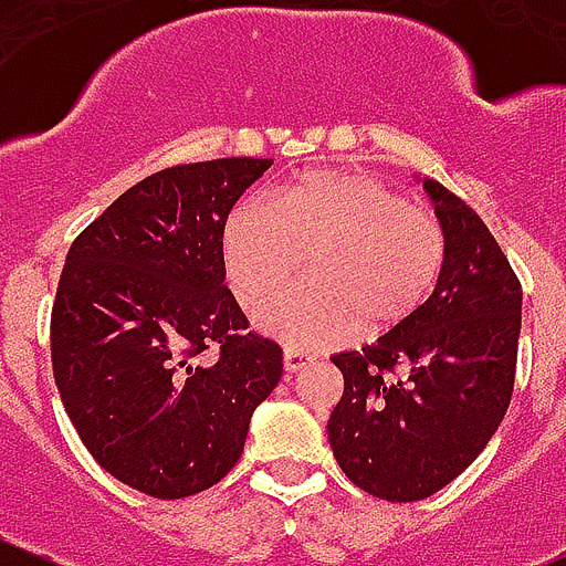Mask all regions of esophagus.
I'll use <instances>...</instances> for the list:
<instances>
[{"mask_svg":"<svg viewBox=\"0 0 566 566\" xmlns=\"http://www.w3.org/2000/svg\"><path fill=\"white\" fill-rule=\"evenodd\" d=\"M313 360H315V355L304 353V349H293V346H287V349H284V369H287L290 375H293V371L307 369Z\"/></svg>","mask_w":566,"mask_h":566,"instance_id":"34e87169","label":"esophagus"}]
</instances>
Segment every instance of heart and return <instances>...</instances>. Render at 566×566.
<instances>
[{
    "instance_id": "b5f03b06",
    "label": "heart",
    "mask_w": 566,
    "mask_h": 566,
    "mask_svg": "<svg viewBox=\"0 0 566 566\" xmlns=\"http://www.w3.org/2000/svg\"><path fill=\"white\" fill-rule=\"evenodd\" d=\"M304 255L308 279L256 313L259 329L295 349L409 321L440 282L446 233L366 171H307L271 202L245 200L228 213L222 264L242 307L263 304Z\"/></svg>"
}]
</instances>
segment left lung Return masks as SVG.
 I'll return each instance as SVG.
<instances>
[{
  "label": "left lung",
  "mask_w": 566,
  "mask_h": 566,
  "mask_svg": "<svg viewBox=\"0 0 566 566\" xmlns=\"http://www.w3.org/2000/svg\"><path fill=\"white\" fill-rule=\"evenodd\" d=\"M446 233L434 293L371 346L333 355L344 395L327 437L349 482L417 502L457 480L505 417L516 375L522 284L480 213L422 180Z\"/></svg>",
  "instance_id": "left-lung-1"
}]
</instances>
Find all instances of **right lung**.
Segmentation results:
<instances>
[{"mask_svg":"<svg viewBox=\"0 0 566 566\" xmlns=\"http://www.w3.org/2000/svg\"><path fill=\"white\" fill-rule=\"evenodd\" d=\"M271 166L222 157L157 171L67 253L50 318L61 403L95 462L146 496L217 485L282 378V346L245 333L222 264L228 213Z\"/></svg>","mask_w":566,"mask_h":566,"instance_id":"1","label":"right lung"}]
</instances>
